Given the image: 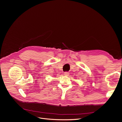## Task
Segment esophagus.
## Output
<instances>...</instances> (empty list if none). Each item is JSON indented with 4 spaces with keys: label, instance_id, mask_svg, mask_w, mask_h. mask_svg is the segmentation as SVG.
Instances as JSON below:
<instances>
[{
    "label": "esophagus",
    "instance_id": "34e87169",
    "mask_svg": "<svg viewBox=\"0 0 122 122\" xmlns=\"http://www.w3.org/2000/svg\"><path fill=\"white\" fill-rule=\"evenodd\" d=\"M64 75L65 76H68L69 75V73L68 72H65L64 73Z\"/></svg>",
    "mask_w": 122,
    "mask_h": 122
}]
</instances>
